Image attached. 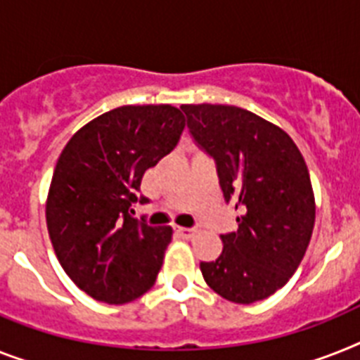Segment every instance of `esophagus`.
<instances>
[{
    "mask_svg": "<svg viewBox=\"0 0 360 360\" xmlns=\"http://www.w3.org/2000/svg\"><path fill=\"white\" fill-rule=\"evenodd\" d=\"M176 233L180 237H184V239H191L193 236H195V230H191V228H176Z\"/></svg>",
    "mask_w": 360,
    "mask_h": 360,
    "instance_id": "34e87169",
    "label": "esophagus"
}]
</instances>
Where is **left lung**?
I'll list each match as a JSON object with an SVG mask.
<instances>
[{"instance_id": "obj_1", "label": "left lung", "mask_w": 360, "mask_h": 360, "mask_svg": "<svg viewBox=\"0 0 360 360\" xmlns=\"http://www.w3.org/2000/svg\"><path fill=\"white\" fill-rule=\"evenodd\" d=\"M187 127L217 162L237 231L221 236L222 254L200 263L206 283L228 302L254 304L296 272L313 236L314 193L307 165L278 124L230 105H182Z\"/></svg>"}]
</instances>
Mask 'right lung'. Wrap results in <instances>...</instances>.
<instances>
[{"mask_svg": "<svg viewBox=\"0 0 360 360\" xmlns=\"http://www.w3.org/2000/svg\"><path fill=\"white\" fill-rule=\"evenodd\" d=\"M186 117L171 105H127L73 134L46 200L49 239L71 281L94 300L129 304L156 281L171 226L130 215L141 178L180 139Z\"/></svg>", "mask_w": 360, "mask_h": 360, "instance_id": "1", "label": "right lung"}]
</instances>
